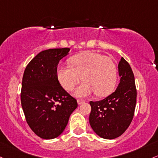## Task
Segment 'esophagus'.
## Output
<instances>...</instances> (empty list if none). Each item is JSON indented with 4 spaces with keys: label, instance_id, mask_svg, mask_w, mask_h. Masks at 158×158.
Listing matches in <instances>:
<instances>
[{
    "label": "esophagus",
    "instance_id": "1",
    "mask_svg": "<svg viewBox=\"0 0 158 158\" xmlns=\"http://www.w3.org/2000/svg\"><path fill=\"white\" fill-rule=\"evenodd\" d=\"M84 100H77V103H78V104L79 105H81V104H82L83 103H84Z\"/></svg>",
    "mask_w": 158,
    "mask_h": 158
}]
</instances>
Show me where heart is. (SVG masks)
I'll return each mask as SVG.
<instances>
[{
  "label": "heart",
  "instance_id": "obj_1",
  "mask_svg": "<svg viewBox=\"0 0 158 158\" xmlns=\"http://www.w3.org/2000/svg\"><path fill=\"white\" fill-rule=\"evenodd\" d=\"M70 66H60L57 78L67 91H73L82 80L85 82L76 89L75 95L84 98L95 92L98 97L110 94L115 89L118 79L115 64L111 58L93 52L74 55Z\"/></svg>",
  "mask_w": 158,
  "mask_h": 158
}]
</instances>
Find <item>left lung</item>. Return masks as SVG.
Wrapping results in <instances>:
<instances>
[{
	"label": "left lung",
	"instance_id": "left-lung-1",
	"mask_svg": "<svg viewBox=\"0 0 158 158\" xmlns=\"http://www.w3.org/2000/svg\"><path fill=\"white\" fill-rule=\"evenodd\" d=\"M121 77L115 92L100 101H91L90 125L99 136L112 139L129 127L134 115L136 88L133 73L128 62L121 58L118 64Z\"/></svg>",
	"mask_w": 158,
	"mask_h": 158
}]
</instances>
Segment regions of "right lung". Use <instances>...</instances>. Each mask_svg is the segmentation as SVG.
Wrapping results in <instances>:
<instances>
[{
    "label": "right lung",
    "mask_w": 158,
    "mask_h": 158,
    "mask_svg": "<svg viewBox=\"0 0 158 158\" xmlns=\"http://www.w3.org/2000/svg\"><path fill=\"white\" fill-rule=\"evenodd\" d=\"M70 48H49L37 54L26 67L22 78L21 103L26 121L40 138L58 137L65 129L77 101L57 78L60 60Z\"/></svg>",
    "instance_id": "add662e5"
}]
</instances>
